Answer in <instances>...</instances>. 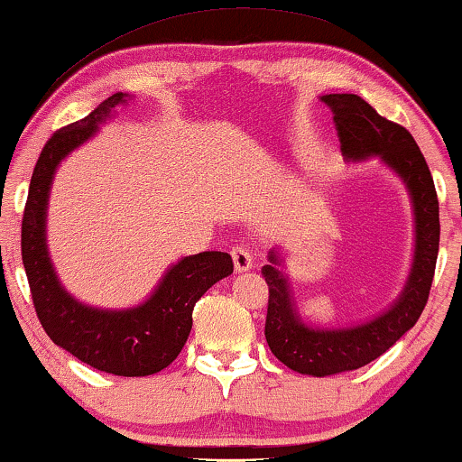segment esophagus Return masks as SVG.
Listing matches in <instances>:
<instances>
[{
	"instance_id": "1",
	"label": "esophagus",
	"mask_w": 462,
	"mask_h": 462,
	"mask_svg": "<svg viewBox=\"0 0 462 462\" xmlns=\"http://www.w3.org/2000/svg\"><path fill=\"white\" fill-rule=\"evenodd\" d=\"M231 256H233V263H236V271H237V273H244V271H247V269H252L254 256H252L250 247H245V245H233Z\"/></svg>"
}]
</instances>
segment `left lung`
I'll return each mask as SVG.
<instances>
[{"mask_svg":"<svg viewBox=\"0 0 462 462\" xmlns=\"http://www.w3.org/2000/svg\"><path fill=\"white\" fill-rule=\"evenodd\" d=\"M320 99L333 110V123L346 158L381 156L404 179L414 204L417 245L409 283L393 309L371 323L339 331L310 329L300 320L293 312L285 279L275 266V254H271V264H264L260 271L269 285L264 323L266 344L291 371L314 377L336 375L369 365L417 323L430 300L439 250L436 185L411 133L402 125L381 116L371 104L354 93H331Z\"/></svg>","mask_w":462,"mask_h":462,"instance_id":"obj_1","label":"left lung"}]
</instances>
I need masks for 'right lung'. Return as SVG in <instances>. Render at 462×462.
<instances>
[{
  "mask_svg": "<svg viewBox=\"0 0 462 462\" xmlns=\"http://www.w3.org/2000/svg\"><path fill=\"white\" fill-rule=\"evenodd\" d=\"M125 97V93H115L89 116L58 129L45 143L31 177L20 250L32 306L51 342L97 371L145 377L166 369L179 356L189 337L193 306L217 281L231 275L233 260L225 252L187 256L166 273L148 302L120 312L87 309L58 283L45 247V206L53 171Z\"/></svg>",
  "mask_w": 462,
  "mask_h": 462,
  "instance_id": "right-lung-1",
  "label": "right lung"
}]
</instances>
